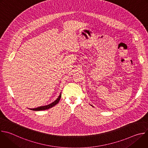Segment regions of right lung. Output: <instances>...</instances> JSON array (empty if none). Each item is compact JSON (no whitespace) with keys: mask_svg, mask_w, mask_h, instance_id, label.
<instances>
[{"mask_svg":"<svg viewBox=\"0 0 148 148\" xmlns=\"http://www.w3.org/2000/svg\"><path fill=\"white\" fill-rule=\"evenodd\" d=\"M61 97V93L60 94V95L58 97V98L56 101H54L53 102H52L51 103H50L49 105H45V106L39 107H37L36 108H33V109H30V110H33V111H42V110H46L49 109L50 108H52L54 106V105H56L57 103H58L59 101L60 100Z\"/></svg>","mask_w":148,"mask_h":148,"instance_id":"add662e5","label":"right lung"}]
</instances>
